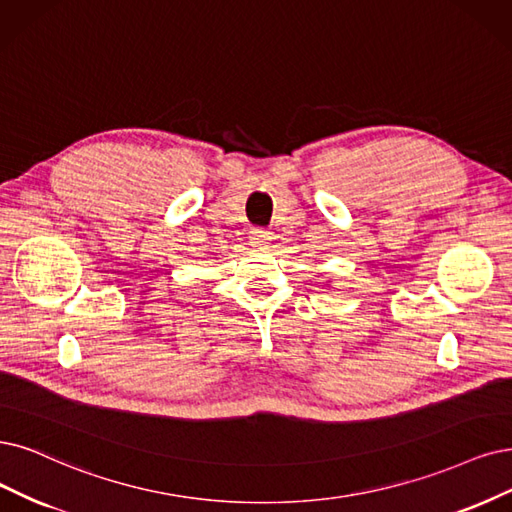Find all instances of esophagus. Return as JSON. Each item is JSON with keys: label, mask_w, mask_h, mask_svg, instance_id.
I'll use <instances>...</instances> for the list:
<instances>
[{"label": "esophagus", "mask_w": 512, "mask_h": 512, "mask_svg": "<svg viewBox=\"0 0 512 512\" xmlns=\"http://www.w3.org/2000/svg\"><path fill=\"white\" fill-rule=\"evenodd\" d=\"M251 242L255 246H266V244L272 242V232L263 230V227H253V230H251Z\"/></svg>", "instance_id": "1"}]
</instances>
